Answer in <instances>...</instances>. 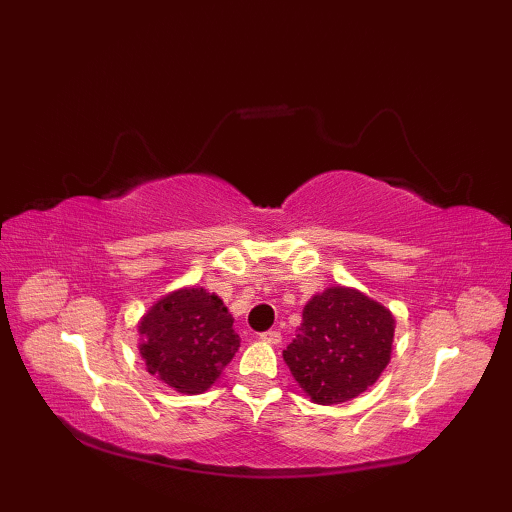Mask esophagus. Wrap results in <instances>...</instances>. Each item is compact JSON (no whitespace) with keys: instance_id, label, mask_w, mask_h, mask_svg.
<instances>
[{"instance_id":"obj_1","label":"esophagus","mask_w":512,"mask_h":512,"mask_svg":"<svg viewBox=\"0 0 512 512\" xmlns=\"http://www.w3.org/2000/svg\"><path fill=\"white\" fill-rule=\"evenodd\" d=\"M259 339L266 341V343H273V345H277V343H281V332H279V330H268V332H262V334H259Z\"/></svg>"}]
</instances>
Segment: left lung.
Instances as JSON below:
<instances>
[{
  "mask_svg": "<svg viewBox=\"0 0 512 512\" xmlns=\"http://www.w3.org/2000/svg\"><path fill=\"white\" fill-rule=\"evenodd\" d=\"M394 328V314L383 303L361 290L332 286L306 303L284 361L312 402L339 405L363 394L383 374Z\"/></svg>",
  "mask_w": 512,
  "mask_h": 512,
  "instance_id": "obj_1",
  "label": "left lung"
}]
</instances>
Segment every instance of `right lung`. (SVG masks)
<instances>
[{"instance_id":"obj_1","label":"right lung","mask_w":512,"mask_h":512,"mask_svg":"<svg viewBox=\"0 0 512 512\" xmlns=\"http://www.w3.org/2000/svg\"><path fill=\"white\" fill-rule=\"evenodd\" d=\"M147 372L180 394H202L239 347L233 317L204 288H180L158 299L138 323Z\"/></svg>"}]
</instances>
